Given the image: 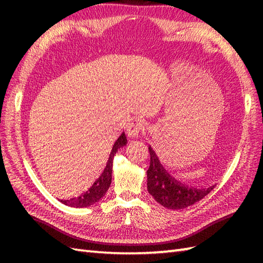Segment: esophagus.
Wrapping results in <instances>:
<instances>
[{
    "label": "esophagus",
    "instance_id": "34e87169",
    "mask_svg": "<svg viewBox=\"0 0 263 263\" xmlns=\"http://www.w3.org/2000/svg\"><path fill=\"white\" fill-rule=\"evenodd\" d=\"M144 125L146 124H144L143 120L139 119V117L138 119H135L130 123V124L127 125V128H126L127 136L130 138H136L139 135V132L143 130Z\"/></svg>",
    "mask_w": 263,
    "mask_h": 263
}]
</instances>
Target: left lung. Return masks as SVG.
Instances as JSON below:
<instances>
[{
    "instance_id": "1",
    "label": "left lung",
    "mask_w": 263,
    "mask_h": 263,
    "mask_svg": "<svg viewBox=\"0 0 263 263\" xmlns=\"http://www.w3.org/2000/svg\"><path fill=\"white\" fill-rule=\"evenodd\" d=\"M150 166L147 171V189L154 199L167 209H184L203 199L215 185L189 187L172 177L160 164L156 153L149 147Z\"/></svg>"
}]
</instances>
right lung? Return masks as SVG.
<instances>
[{
  "instance_id": "1",
  "label": "right lung",
  "mask_w": 263,
  "mask_h": 263,
  "mask_svg": "<svg viewBox=\"0 0 263 263\" xmlns=\"http://www.w3.org/2000/svg\"><path fill=\"white\" fill-rule=\"evenodd\" d=\"M126 141L127 140H126L125 133L123 132L119 137V139L115 141L113 148H111L109 158L107 160V164H106L104 172L100 174V176L97 178V180L93 182L92 185L89 187L87 191L77 195V197L68 199V200H61V202L65 205L73 206V208H86V206H89L98 202V201L104 197L105 193L107 192V190L109 189V185L111 183V171H113L114 156L117 150L122 148L123 146H125Z\"/></svg>"
}]
</instances>
